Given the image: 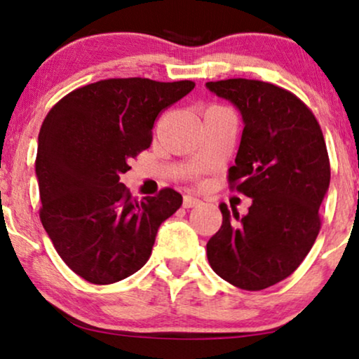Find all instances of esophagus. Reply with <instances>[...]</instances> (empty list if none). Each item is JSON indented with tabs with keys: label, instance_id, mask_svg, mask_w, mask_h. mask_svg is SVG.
<instances>
[{
	"label": "esophagus",
	"instance_id": "esophagus-1",
	"mask_svg": "<svg viewBox=\"0 0 359 359\" xmlns=\"http://www.w3.org/2000/svg\"><path fill=\"white\" fill-rule=\"evenodd\" d=\"M201 201L198 198H193L191 194H186L184 199H183V208L186 209H191V208H196V205H199Z\"/></svg>",
	"mask_w": 359,
	"mask_h": 359
}]
</instances>
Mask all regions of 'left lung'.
<instances>
[{
  "mask_svg": "<svg viewBox=\"0 0 359 359\" xmlns=\"http://www.w3.org/2000/svg\"><path fill=\"white\" fill-rule=\"evenodd\" d=\"M205 86L232 101L245 127L229 188L252 198L240 217L220 204L222 225L208 242L210 268L245 291H262L296 271L311 252L330 184L320 124L294 93L273 83L230 78Z\"/></svg>",
  "mask_w": 359,
  "mask_h": 359,
  "instance_id": "left-lung-1",
  "label": "left lung"
}]
</instances>
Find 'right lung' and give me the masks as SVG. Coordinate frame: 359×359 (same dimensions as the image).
Masks as SVG:
<instances>
[{"instance_id": "obj_1", "label": "right lung", "mask_w": 359, "mask_h": 359, "mask_svg": "<svg viewBox=\"0 0 359 359\" xmlns=\"http://www.w3.org/2000/svg\"><path fill=\"white\" fill-rule=\"evenodd\" d=\"M194 81L109 78L76 88L39 132V217L67 266L93 284L126 279L149 262L156 232L183 196L171 188L132 198L121 183L154 139L156 117Z\"/></svg>"}]
</instances>
